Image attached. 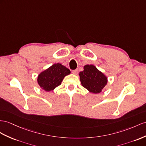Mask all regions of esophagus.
Here are the masks:
<instances>
[{
    "label": "esophagus",
    "instance_id": "obj_1",
    "mask_svg": "<svg viewBox=\"0 0 146 146\" xmlns=\"http://www.w3.org/2000/svg\"><path fill=\"white\" fill-rule=\"evenodd\" d=\"M72 73L74 74H77L78 73V70L76 69V70H73L72 71Z\"/></svg>",
    "mask_w": 146,
    "mask_h": 146
}]
</instances>
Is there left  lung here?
Here are the masks:
<instances>
[{
  "label": "left lung",
  "instance_id": "8db88e82",
  "mask_svg": "<svg viewBox=\"0 0 146 146\" xmlns=\"http://www.w3.org/2000/svg\"><path fill=\"white\" fill-rule=\"evenodd\" d=\"M79 75L82 86L94 94L101 92L107 83V78L93 65H85Z\"/></svg>",
  "mask_w": 146,
  "mask_h": 146
}]
</instances>
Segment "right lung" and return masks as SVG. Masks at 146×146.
<instances>
[{"mask_svg":"<svg viewBox=\"0 0 146 146\" xmlns=\"http://www.w3.org/2000/svg\"><path fill=\"white\" fill-rule=\"evenodd\" d=\"M70 73V70L60 63H55L42 73L37 78L40 87L46 91H52L61 84L63 78Z\"/></svg>","mask_w":146,"mask_h":146,"instance_id":"1","label":"right lung"}]
</instances>
